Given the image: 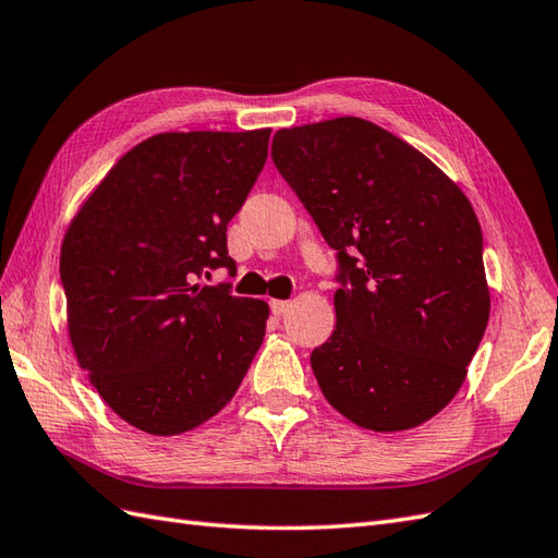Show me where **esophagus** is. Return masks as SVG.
<instances>
[{
	"mask_svg": "<svg viewBox=\"0 0 558 558\" xmlns=\"http://www.w3.org/2000/svg\"><path fill=\"white\" fill-rule=\"evenodd\" d=\"M270 311H274V316H288L290 313V302H280V299H274V302H270Z\"/></svg>",
	"mask_w": 558,
	"mask_h": 558,
	"instance_id": "esophagus-1",
	"label": "esophagus"
}]
</instances>
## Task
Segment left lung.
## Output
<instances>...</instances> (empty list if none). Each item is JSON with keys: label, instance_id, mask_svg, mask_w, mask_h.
<instances>
[{"label": "left lung", "instance_id": "1", "mask_svg": "<svg viewBox=\"0 0 558 558\" xmlns=\"http://www.w3.org/2000/svg\"><path fill=\"white\" fill-rule=\"evenodd\" d=\"M270 157L337 252V327L311 353L323 396L373 432L432 420L490 316L474 207L428 157L361 118L280 130Z\"/></svg>", "mask_w": 558, "mask_h": 558}]
</instances>
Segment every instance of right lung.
<instances>
[{"label": "right lung", "mask_w": 558, "mask_h": 558, "mask_svg": "<svg viewBox=\"0 0 558 558\" xmlns=\"http://www.w3.org/2000/svg\"><path fill=\"white\" fill-rule=\"evenodd\" d=\"M268 136H150L68 228L70 341L104 401L141 432L174 436L217 415L262 347L268 304L199 278L233 266L226 228L262 174Z\"/></svg>", "instance_id": "add662e5"}]
</instances>
